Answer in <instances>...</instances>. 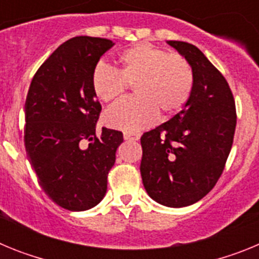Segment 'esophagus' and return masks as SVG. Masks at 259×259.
I'll list each match as a JSON object with an SVG mask.
<instances>
[{"label":"esophagus","instance_id":"esophagus-1","mask_svg":"<svg viewBox=\"0 0 259 259\" xmlns=\"http://www.w3.org/2000/svg\"><path fill=\"white\" fill-rule=\"evenodd\" d=\"M123 137H124L125 141H137L140 139V135L134 134V132H124Z\"/></svg>","mask_w":259,"mask_h":259}]
</instances>
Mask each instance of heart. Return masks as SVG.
Wrapping results in <instances>:
<instances>
[{
  "instance_id": "obj_1",
  "label": "heart",
  "mask_w": 259,
  "mask_h": 259,
  "mask_svg": "<svg viewBox=\"0 0 259 259\" xmlns=\"http://www.w3.org/2000/svg\"><path fill=\"white\" fill-rule=\"evenodd\" d=\"M120 68L100 63L92 75V89L102 102L116 101L134 85L136 97L124 100L105 113L107 127L137 132L157 120L158 111H179L191 97L193 70L180 54L168 53L150 44H137L119 57Z\"/></svg>"
}]
</instances>
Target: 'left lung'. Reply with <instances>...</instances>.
<instances>
[{
    "label": "left lung",
    "instance_id": "obj_1",
    "mask_svg": "<svg viewBox=\"0 0 259 259\" xmlns=\"http://www.w3.org/2000/svg\"><path fill=\"white\" fill-rule=\"evenodd\" d=\"M189 62L193 89L182 111L141 136L140 172L150 197L184 207L217 184L231 152L236 107L227 80L194 45L167 41Z\"/></svg>",
    "mask_w": 259,
    "mask_h": 259
}]
</instances>
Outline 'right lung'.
I'll use <instances>...</instances> for the list:
<instances>
[{
    "mask_svg": "<svg viewBox=\"0 0 259 259\" xmlns=\"http://www.w3.org/2000/svg\"><path fill=\"white\" fill-rule=\"evenodd\" d=\"M111 40L76 36L40 66L28 89L24 145L45 193L57 205L84 211L101 202L123 134L102 127L93 70Z\"/></svg>",
    "mask_w": 259,
    "mask_h": 259,
    "instance_id": "right-lung-1",
    "label": "right lung"
}]
</instances>
